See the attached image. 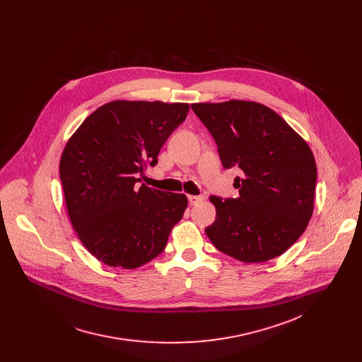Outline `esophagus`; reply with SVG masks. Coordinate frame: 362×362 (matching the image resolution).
Wrapping results in <instances>:
<instances>
[{
	"label": "esophagus",
	"mask_w": 362,
	"mask_h": 362,
	"mask_svg": "<svg viewBox=\"0 0 362 362\" xmlns=\"http://www.w3.org/2000/svg\"><path fill=\"white\" fill-rule=\"evenodd\" d=\"M188 201H189V205L195 206V205H198V204H201L204 201V197L202 195H189Z\"/></svg>",
	"instance_id": "1"
}]
</instances>
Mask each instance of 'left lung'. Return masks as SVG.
Instances as JSON below:
<instances>
[{"mask_svg": "<svg viewBox=\"0 0 362 362\" xmlns=\"http://www.w3.org/2000/svg\"><path fill=\"white\" fill-rule=\"evenodd\" d=\"M214 138L224 168L238 167L237 199L210 197L214 247L259 263L284 254L313 213L316 163L308 144L272 108L245 100L191 104Z\"/></svg>", "mask_w": 362, "mask_h": 362, "instance_id": "8db88e82", "label": "left lung"}]
</instances>
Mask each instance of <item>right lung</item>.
Masks as SVG:
<instances>
[{"instance_id": "add662e5", "label": "right lung", "mask_w": 362, "mask_h": 362, "mask_svg": "<svg viewBox=\"0 0 362 362\" xmlns=\"http://www.w3.org/2000/svg\"><path fill=\"white\" fill-rule=\"evenodd\" d=\"M188 103L114 100L93 111L66 142L59 178L69 220L95 257L136 269L158 257L188 206L184 194L142 184L138 173L187 118Z\"/></svg>"}]
</instances>
